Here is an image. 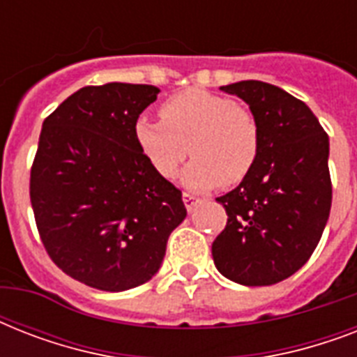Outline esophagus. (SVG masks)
Segmentation results:
<instances>
[{"instance_id": "34e87169", "label": "esophagus", "mask_w": 357, "mask_h": 357, "mask_svg": "<svg viewBox=\"0 0 357 357\" xmlns=\"http://www.w3.org/2000/svg\"><path fill=\"white\" fill-rule=\"evenodd\" d=\"M198 202H200V198H196L195 195H190V192H183V204H185V207L189 209V211H192V209L198 206Z\"/></svg>"}]
</instances>
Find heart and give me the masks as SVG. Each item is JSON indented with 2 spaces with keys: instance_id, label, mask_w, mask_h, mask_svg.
<instances>
[{
  "instance_id": "b5f03b06",
  "label": "heart",
  "mask_w": 357,
  "mask_h": 357,
  "mask_svg": "<svg viewBox=\"0 0 357 357\" xmlns=\"http://www.w3.org/2000/svg\"><path fill=\"white\" fill-rule=\"evenodd\" d=\"M162 120L142 116L133 135L139 150L165 178H172L187 155L183 183L206 190L237 185L254 170L261 150V131L250 109L228 96L187 89L165 100Z\"/></svg>"
}]
</instances>
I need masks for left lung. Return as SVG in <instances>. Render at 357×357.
Returning a JSON list of instances; mask_svg holds the SVG:
<instances>
[{
	"instance_id": "obj_1",
	"label": "left lung",
	"mask_w": 357,
	"mask_h": 357,
	"mask_svg": "<svg viewBox=\"0 0 357 357\" xmlns=\"http://www.w3.org/2000/svg\"><path fill=\"white\" fill-rule=\"evenodd\" d=\"M248 103L261 150L246 179L217 198L228 213L213 241L218 272L261 287L293 276L321 241L332 207L330 140L311 109L280 86L238 81L220 86Z\"/></svg>"
}]
</instances>
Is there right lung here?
Returning <instances> with one entry per match:
<instances>
[{
	"instance_id": "1",
	"label": "right lung",
	"mask_w": 357,
	"mask_h": 357,
	"mask_svg": "<svg viewBox=\"0 0 357 357\" xmlns=\"http://www.w3.org/2000/svg\"><path fill=\"white\" fill-rule=\"evenodd\" d=\"M157 94L153 85L83 86L42 123L29 181L36 228L53 263L89 287L119 293L151 280L187 217L181 190L133 135Z\"/></svg>"
}]
</instances>
